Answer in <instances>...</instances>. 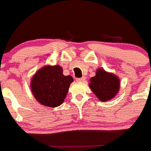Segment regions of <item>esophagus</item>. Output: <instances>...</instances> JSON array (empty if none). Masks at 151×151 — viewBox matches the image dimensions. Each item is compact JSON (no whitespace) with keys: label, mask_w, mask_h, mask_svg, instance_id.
Segmentation results:
<instances>
[{"label":"esophagus","mask_w":151,"mask_h":151,"mask_svg":"<svg viewBox=\"0 0 151 151\" xmlns=\"http://www.w3.org/2000/svg\"><path fill=\"white\" fill-rule=\"evenodd\" d=\"M86 80V77H80V78H77L76 79V81L77 82H84Z\"/></svg>","instance_id":"esophagus-1"}]
</instances>
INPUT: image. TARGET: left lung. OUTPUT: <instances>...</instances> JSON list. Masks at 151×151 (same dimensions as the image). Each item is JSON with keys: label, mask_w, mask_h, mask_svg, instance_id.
I'll return each mask as SVG.
<instances>
[{"label": "left lung", "mask_w": 151, "mask_h": 151, "mask_svg": "<svg viewBox=\"0 0 151 151\" xmlns=\"http://www.w3.org/2000/svg\"><path fill=\"white\" fill-rule=\"evenodd\" d=\"M89 87L101 101H108L118 94L120 80L115 74L98 68L96 75L90 79Z\"/></svg>", "instance_id": "left-lung-1"}]
</instances>
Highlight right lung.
Returning <instances> with one entry per match:
<instances>
[{
	"label": "right lung",
	"instance_id": "add662e5",
	"mask_svg": "<svg viewBox=\"0 0 151 151\" xmlns=\"http://www.w3.org/2000/svg\"><path fill=\"white\" fill-rule=\"evenodd\" d=\"M60 65H45L32 77L30 88L33 96L42 105L56 107L65 98L74 81L71 76H65Z\"/></svg>",
	"mask_w": 151,
	"mask_h": 151
}]
</instances>
